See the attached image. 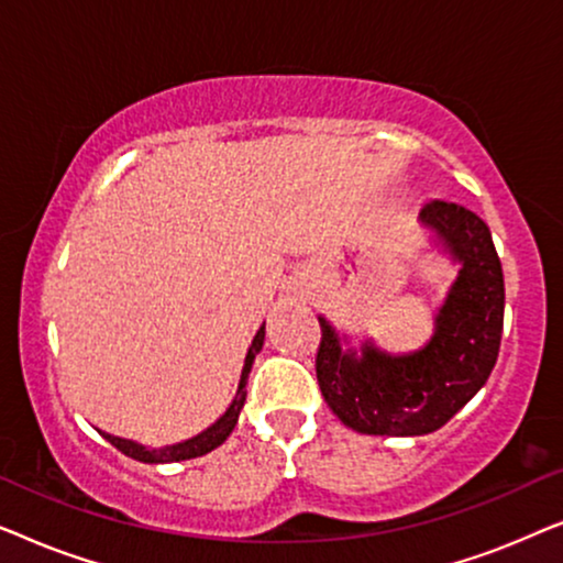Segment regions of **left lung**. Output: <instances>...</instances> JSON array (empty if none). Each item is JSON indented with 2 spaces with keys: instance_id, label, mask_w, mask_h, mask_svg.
<instances>
[{
  "instance_id": "left-lung-1",
  "label": "left lung",
  "mask_w": 563,
  "mask_h": 563,
  "mask_svg": "<svg viewBox=\"0 0 563 563\" xmlns=\"http://www.w3.org/2000/svg\"><path fill=\"white\" fill-rule=\"evenodd\" d=\"M420 220L435 230L459 279L435 318V335L410 356H387L364 345L361 356L320 318L314 372L322 397L343 426L366 435H426L443 428L495 368L505 320V279L492 233L479 214L430 199Z\"/></svg>"
}]
</instances>
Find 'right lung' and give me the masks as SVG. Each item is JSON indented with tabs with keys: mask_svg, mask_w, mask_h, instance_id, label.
<instances>
[{
	"mask_svg": "<svg viewBox=\"0 0 563 563\" xmlns=\"http://www.w3.org/2000/svg\"><path fill=\"white\" fill-rule=\"evenodd\" d=\"M261 345H264V325H261L256 338H253V343H251V349H249V356H245V366H243L241 384H238L233 405L228 407V412L222 415V418L214 422V426L202 430V433H199V435L189 438V441H184V443H176V445H164V449H145V445L135 443V441H125V438H118V435H110V433H102V435L114 445V449L122 451L130 459L143 461V464H172V461L197 459V456H205V453L214 451L220 443H225V438L230 433H233V428H235V422H238V415H241L243 402H245V384H249L251 364H253V358H256V353L261 351Z\"/></svg>",
	"mask_w": 563,
	"mask_h": 563,
	"instance_id": "add662e5",
	"label": "right lung"
}]
</instances>
